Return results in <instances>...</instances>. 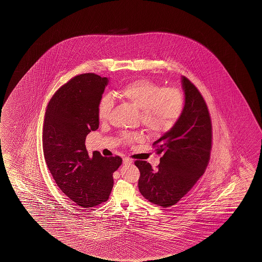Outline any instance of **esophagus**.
Masks as SVG:
<instances>
[{"instance_id": "esophagus-1", "label": "esophagus", "mask_w": 262, "mask_h": 262, "mask_svg": "<svg viewBox=\"0 0 262 262\" xmlns=\"http://www.w3.org/2000/svg\"><path fill=\"white\" fill-rule=\"evenodd\" d=\"M130 163H133V159H130L129 157L123 158V164H130Z\"/></svg>"}]
</instances>
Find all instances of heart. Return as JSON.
I'll list each match as a JSON object with an SVG mask.
<instances>
[{
    "label": "heart",
    "instance_id": "obj_1",
    "mask_svg": "<svg viewBox=\"0 0 262 262\" xmlns=\"http://www.w3.org/2000/svg\"><path fill=\"white\" fill-rule=\"evenodd\" d=\"M119 97L140 112V120L149 133L160 135L167 133L174 126L184 110L185 97L177 88H162L148 79H139L121 88ZM113 107L111 95H105L99 101L98 117L104 121ZM124 142L140 141L137 134L125 133L121 138Z\"/></svg>",
    "mask_w": 262,
    "mask_h": 262
}]
</instances>
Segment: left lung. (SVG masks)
I'll use <instances>...</instances> for the list:
<instances>
[{
  "instance_id": "8db88e82",
  "label": "left lung",
  "mask_w": 262,
  "mask_h": 262,
  "mask_svg": "<svg viewBox=\"0 0 262 262\" xmlns=\"http://www.w3.org/2000/svg\"><path fill=\"white\" fill-rule=\"evenodd\" d=\"M185 106L180 118L155 142L163 154L157 169L136 161L141 176L138 186L148 201L163 207L176 205L205 172L210 157L212 124L205 100L198 89L182 77Z\"/></svg>"
}]
</instances>
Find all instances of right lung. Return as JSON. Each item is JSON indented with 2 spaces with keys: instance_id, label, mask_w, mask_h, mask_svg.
Returning <instances> with one entry per match:
<instances>
[{
  "instance_id": "add662e5",
  "label": "right lung",
  "mask_w": 262,
  "mask_h": 262,
  "mask_svg": "<svg viewBox=\"0 0 262 262\" xmlns=\"http://www.w3.org/2000/svg\"><path fill=\"white\" fill-rule=\"evenodd\" d=\"M82 76L81 77V76ZM107 77L82 74L61 86L46 112L43 149L48 170L61 191L82 207L106 202L113 187V172L122 159L89 156L86 135L99 129L98 107Z\"/></svg>"
}]
</instances>
